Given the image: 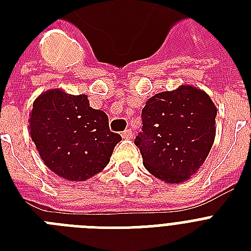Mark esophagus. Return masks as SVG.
<instances>
[{"instance_id": "esophagus-1", "label": "esophagus", "mask_w": 251, "mask_h": 251, "mask_svg": "<svg viewBox=\"0 0 251 251\" xmlns=\"http://www.w3.org/2000/svg\"><path fill=\"white\" fill-rule=\"evenodd\" d=\"M121 137L124 138V139H133L134 133H133V131H131V130H130V129H126L125 131H122Z\"/></svg>"}]
</instances>
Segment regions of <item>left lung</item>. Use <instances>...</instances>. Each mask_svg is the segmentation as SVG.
<instances>
[{"label": "left lung", "instance_id": "obj_1", "mask_svg": "<svg viewBox=\"0 0 251 251\" xmlns=\"http://www.w3.org/2000/svg\"><path fill=\"white\" fill-rule=\"evenodd\" d=\"M215 118L210 95L191 84L150 98L142 109V133L135 137L146 169L171 185L190 178L214 145Z\"/></svg>", "mask_w": 251, "mask_h": 251}]
</instances>
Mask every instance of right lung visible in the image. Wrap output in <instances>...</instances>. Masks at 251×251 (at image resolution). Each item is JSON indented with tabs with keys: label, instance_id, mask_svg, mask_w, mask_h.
<instances>
[{
	"label": "right lung",
	"instance_id": "1",
	"mask_svg": "<svg viewBox=\"0 0 251 251\" xmlns=\"http://www.w3.org/2000/svg\"><path fill=\"white\" fill-rule=\"evenodd\" d=\"M28 129L44 164L68 181H86L108 165L121 137L109 130L102 110L87 95L61 88L41 92L29 112Z\"/></svg>",
	"mask_w": 251,
	"mask_h": 251
}]
</instances>
